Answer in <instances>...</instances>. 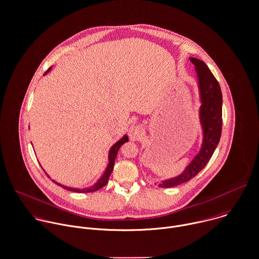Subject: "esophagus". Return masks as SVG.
Returning a JSON list of instances; mask_svg holds the SVG:
<instances>
[{
  "label": "esophagus",
  "instance_id": "1",
  "mask_svg": "<svg viewBox=\"0 0 259 259\" xmlns=\"http://www.w3.org/2000/svg\"><path fill=\"white\" fill-rule=\"evenodd\" d=\"M142 135H143V128L139 124H134L128 130V137L131 141H134V142L138 141Z\"/></svg>",
  "mask_w": 259,
  "mask_h": 259
}]
</instances>
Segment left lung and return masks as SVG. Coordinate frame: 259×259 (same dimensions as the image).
I'll return each mask as SVG.
<instances>
[{
  "instance_id": "left-lung-1",
  "label": "left lung",
  "mask_w": 259,
  "mask_h": 259,
  "mask_svg": "<svg viewBox=\"0 0 259 259\" xmlns=\"http://www.w3.org/2000/svg\"><path fill=\"white\" fill-rule=\"evenodd\" d=\"M195 65L200 89V121L203 128V143L200 152L180 176L164 180L160 188H171L188 182L201 172L216 150L222 133V92L208 66L197 58H190Z\"/></svg>"
}]
</instances>
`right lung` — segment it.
<instances>
[{
    "instance_id": "right-lung-1",
    "label": "right lung",
    "mask_w": 259,
    "mask_h": 259,
    "mask_svg": "<svg viewBox=\"0 0 259 259\" xmlns=\"http://www.w3.org/2000/svg\"><path fill=\"white\" fill-rule=\"evenodd\" d=\"M50 69H51V68H49L48 71H49ZM126 142H128V138H127V136H124V137H122L118 142H116V143L111 147V149L109 150V154H108V162H109V163H108V165H107V168H106V170L103 172V175L101 176V178H100V179L97 181V183L94 184L93 186H91V187H89V188H85V189H75V188H70V187L63 186V185H61V184L55 182L54 180H52V181H53L55 184H57L58 186H61L62 188H65V189H67V190H69V191L77 192V193H90V192H95V191L101 189V188L104 187V186L107 184V182H108V178H109L110 174H111L112 170H113L114 161H115V158H116V155H117V152H118L119 148H120L124 143H126ZM46 175H47V174H46ZM47 176H48V175H47Z\"/></svg>"
}]
</instances>
